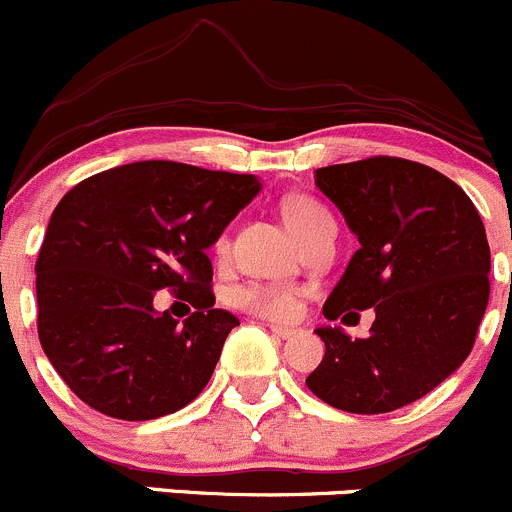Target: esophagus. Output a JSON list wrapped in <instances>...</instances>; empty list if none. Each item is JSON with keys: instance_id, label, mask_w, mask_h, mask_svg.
I'll return each mask as SVG.
<instances>
[{"instance_id": "1", "label": "esophagus", "mask_w": 512, "mask_h": 512, "mask_svg": "<svg viewBox=\"0 0 512 512\" xmlns=\"http://www.w3.org/2000/svg\"><path fill=\"white\" fill-rule=\"evenodd\" d=\"M271 333L276 338H293L296 336V328H286V326H271Z\"/></svg>"}]
</instances>
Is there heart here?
<instances>
[{
  "label": "heart",
  "mask_w": 512,
  "mask_h": 512,
  "mask_svg": "<svg viewBox=\"0 0 512 512\" xmlns=\"http://www.w3.org/2000/svg\"><path fill=\"white\" fill-rule=\"evenodd\" d=\"M283 219L288 229L298 236V241H308L321 231L333 229V219L326 206L313 196H288L283 201ZM226 241H221L224 249ZM234 301L246 311L258 313V316L273 318V321H288L298 313V291L288 286H276V283H249V286L236 288Z\"/></svg>",
  "instance_id": "heart-1"
}]
</instances>
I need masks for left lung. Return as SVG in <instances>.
Masks as SVG:
<instances>
[{
  "mask_svg": "<svg viewBox=\"0 0 512 512\" xmlns=\"http://www.w3.org/2000/svg\"><path fill=\"white\" fill-rule=\"evenodd\" d=\"M313 179L361 244L323 316L353 326L356 311L373 308L376 321L366 338L316 328L326 353L306 386L341 411L391 413L468 358L490 296L485 226L455 181L416 161L373 156Z\"/></svg>",
  "mask_w": 512,
  "mask_h": 512,
  "instance_id": "1",
  "label": "left lung"
}]
</instances>
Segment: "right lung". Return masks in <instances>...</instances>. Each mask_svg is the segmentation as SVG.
<instances>
[{
    "label": "right lung",
    "mask_w": 512,
    "mask_h": 512,
    "mask_svg": "<svg viewBox=\"0 0 512 512\" xmlns=\"http://www.w3.org/2000/svg\"><path fill=\"white\" fill-rule=\"evenodd\" d=\"M261 191L254 174L134 161L57 204L37 258L39 341L69 388L104 416L151 421L189 406L239 318L214 308L206 249ZM171 287L197 311L153 308Z\"/></svg>",
    "instance_id": "obj_1"
}]
</instances>
